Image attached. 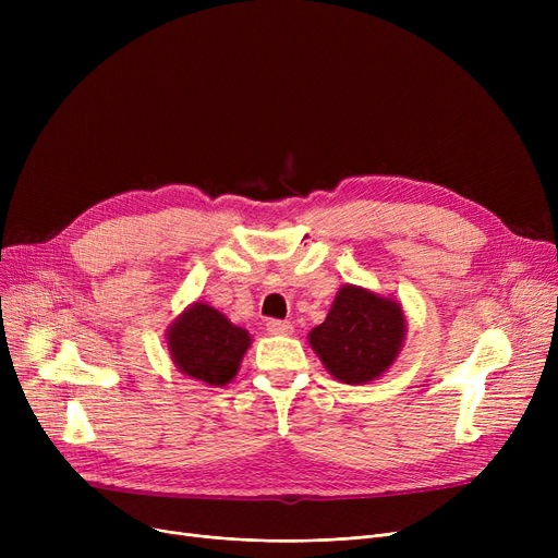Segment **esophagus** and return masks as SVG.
<instances>
[{"label": "esophagus", "instance_id": "esophagus-1", "mask_svg": "<svg viewBox=\"0 0 558 558\" xmlns=\"http://www.w3.org/2000/svg\"><path fill=\"white\" fill-rule=\"evenodd\" d=\"M267 330H269V335H289L294 328H291L289 320L269 318V320H267Z\"/></svg>", "mask_w": 558, "mask_h": 558}]
</instances>
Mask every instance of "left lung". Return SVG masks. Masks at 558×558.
<instances>
[{"mask_svg": "<svg viewBox=\"0 0 558 558\" xmlns=\"http://www.w3.org/2000/svg\"><path fill=\"white\" fill-rule=\"evenodd\" d=\"M404 314L396 301L345 284L320 326L310 332V345L332 377L345 385H364L383 375L400 353Z\"/></svg>", "mask_w": 558, "mask_h": 558, "instance_id": "1", "label": "left lung"}]
</instances>
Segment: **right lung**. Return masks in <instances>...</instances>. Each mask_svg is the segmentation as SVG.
Here are the masks:
<instances>
[{"label":"right lung","instance_id":"add662e5","mask_svg":"<svg viewBox=\"0 0 558 558\" xmlns=\"http://www.w3.org/2000/svg\"><path fill=\"white\" fill-rule=\"evenodd\" d=\"M167 345L173 364L205 385H228L251 345L246 330L205 303H194L169 328Z\"/></svg>","mask_w":558,"mask_h":558}]
</instances>
